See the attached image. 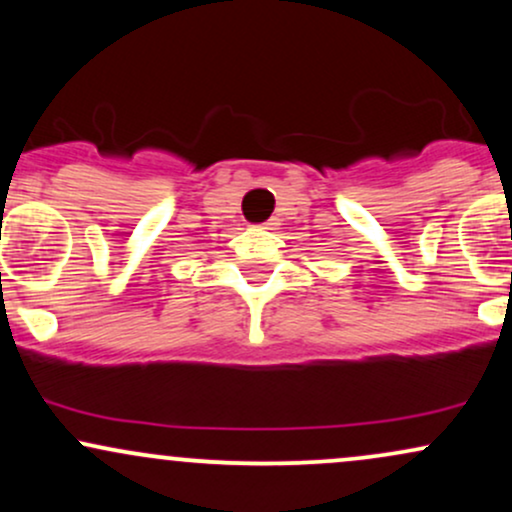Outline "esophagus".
<instances>
[{
	"instance_id": "obj_1",
	"label": "esophagus",
	"mask_w": 512,
	"mask_h": 512,
	"mask_svg": "<svg viewBox=\"0 0 512 512\" xmlns=\"http://www.w3.org/2000/svg\"><path fill=\"white\" fill-rule=\"evenodd\" d=\"M262 226H264V228H272L274 223H272V221H267V223H262Z\"/></svg>"
}]
</instances>
